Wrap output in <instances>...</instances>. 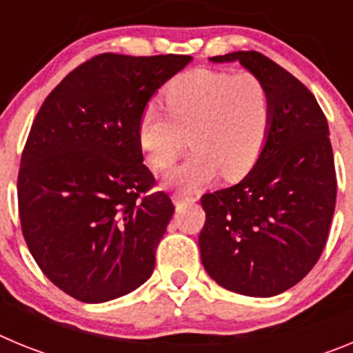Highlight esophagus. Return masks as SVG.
Wrapping results in <instances>:
<instances>
[{"mask_svg":"<svg viewBox=\"0 0 353 353\" xmlns=\"http://www.w3.org/2000/svg\"><path fill=\"white\" fill-rule=\"evenodd\" d=\"M173 201L176 207H180V205H189V203H194L196 198L191 194H183V192H174L173 194Z\"/></svg>","mask_w":353,"mask_h":353,"instance_id":"obj_1","label":"esophagus"}]
</instances>
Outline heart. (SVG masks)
<instances>
[{
	"mask_svg": "<svg viewBox=\"0 0 353 353\" xmlns=\"http://www.w3.org/2000/svg\"><path fill=\"white\" fill-rule=\"evenodd\" d=\"M164 108L148 104L138 121V143L146 162L166 170L189 134L192 154L168 173V185L198 191L219 173L239 180L249 173L263 150L270 127V95L249 72L196 68L180 74L164 90Z\"/></svg>",
	"mask_w": 353,
	"mask_h": 353,
	"instance_id": "b5f03b06",
	"label": "heart"
}]
</instances>
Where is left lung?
Here are the masks:
<instances>
[{"label": "left lung", "mask_w": 353, "mask_h": 353, "mask_svg": "<svg viewBox=\"0 0 353 353\" xmlns=\"http://www.w3.org/2000/svg\"><path fill=\"white\" fill-rule=\"evenodd\" d=\"M210 61H240L260 77L270 95V127L244 179L201 196V263L226 290L272 297L307 276L327 244L338 191L329 125L313 93L261 52Z\"/></svg>", "instance_id": "8db88e82"}]
</instances>
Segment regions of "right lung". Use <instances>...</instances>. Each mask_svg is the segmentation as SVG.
<instances>
[{
	"label": "right lung",
	"instance_id": "1",
	"mask_svg": "<svg viewBox=\"0 0 353 353\" xmlns=\"http://www.w3.org/2000/svg\"><path fill=\"white\" fill-rule=\"evenodd\" d=\"M191 60L99 54L74 68L33 120L17 179L21 228L40 270L77 301H113L154 272L174 207L166 192H152L138 121Z\"/></svg>",
	"mask_w": 353,
	"mask_h": 353
}]
</instances>
